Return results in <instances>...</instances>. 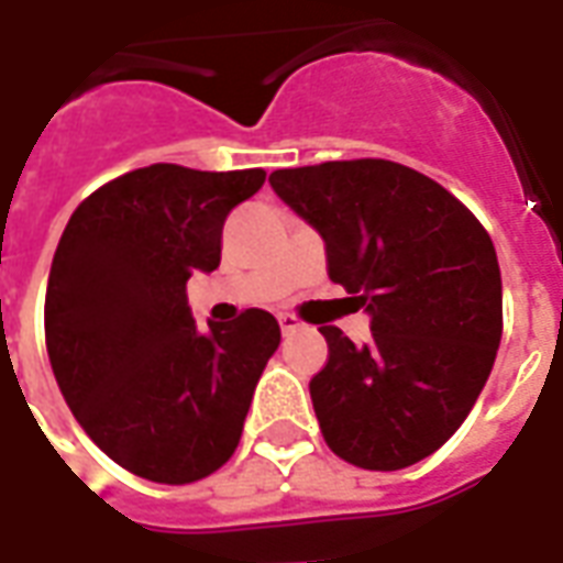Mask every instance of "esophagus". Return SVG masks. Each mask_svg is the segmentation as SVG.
Listing matches in <instances>:
<instances>
[{"instance_id":"esophagus-1","label":"esophagus","mask_w":563,"mask_h":563,"mask_svg":"<svg viewBox=\"0 0 563 563\" xmlns=\"http://www.w3.org/2000/svg\"><path fill=\"white\" fill-rule=\"evenodd\" d=\"M277 322H280L283 334H292V331H298L305 322L295 317V313H277Z\"/></svg>"}]
</instances>
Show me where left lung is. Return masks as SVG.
Instances as JSON below:
<instances>
[{
    "instance_id": "8db88e82",
    "label": "left lung",
    "mask_w": 563,
    "mask_h": 563,
    "mask_svg": "<svg viewBox=\"0 0 563 563\" xmlns=\"http://www.w3.org/2000/svg\"><path fill=\"white\" fill-rule=\"evenodd\" d=\"M268 180L322 234L329 277L371 317L365 346L319 329L329 362L310 398L325 443L365 471L428 459L467 419L500 346L492 238L452 192L398 162H322Z\"/></svg>"
}]
</instances>
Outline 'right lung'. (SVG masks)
<instances>
[{
    "label": "right lung",
    "instance_id": "1",
    "mask_svg": "<svg viewBox=\"0 0 563 563\" xmlns=\"http://www.w3.org/2000/svg\"><path fill=\"white\" fill-rule=\"evenodd\" d=\"M262 184V168L156 162L99 186L59 238L44 298L54 377L92 443L141 479L220 471L280 346L268 310L198 331L186 301V280L220 265L229 210Z\"/></svg>",
    "mask_w": 563,
    "mask_h": 563
}]
</instances>
